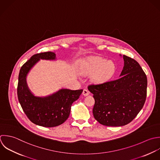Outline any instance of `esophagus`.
<instances>
[{
    "label": "esophagus",
    "mask_w": 160,
    "mask_h": 160,
    "mask_svg": "<svg viewBox=\"0 0 160 160\" xmlns=\"http://www.w3.org/2000/svg\"><path fill=\"white\" fill-rule=\"evenodd\" d=\"M89 93H90V92H89V91H88V90L84 89V90H83V92H82L83 95H84V96H87V95H89Z\"/></svg>",
    "instance_id": "esophagus-1"
}]
</instances>
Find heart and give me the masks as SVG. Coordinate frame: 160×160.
Instances as JSON below:
<instances>
[{"label":"heart","mask_w":160,"mask_h":160,"mask_svg":"<svg viewBox=\"0 0 160 160\" xmlns=\"http://www.w3.org/2000/svg\"><path fill=\"white\" fill-rule=\"evenodd\" d=\"M85 74H93V80L98 83L107 82L111 79L117 71L115 63L101 57H90L85 60L82 68Z\"/></svg>","instance_id":"1"}]
</instances>
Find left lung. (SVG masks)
Segmentation results:
<instances>
[{"label": "left lung", "instance_id": "obj_1", "mask_svg": "<svg viewBox=\"0 0 160 160\" xmlns=\"http://www.w3.org/2000/svg\"><path fill=\"white\" fill-rule=\"evenodd\" d=\"M124 67L118 79L91 84L93 114L100 124L121 127L130 123L142 109L147 98V77L140 64L123 55Z\"/></svg>", "mask_w": 160, "mask_h": 160}]
</instances>
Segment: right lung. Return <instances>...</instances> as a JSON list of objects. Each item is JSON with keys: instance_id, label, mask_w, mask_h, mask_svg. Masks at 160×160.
<instances>
[{"instance_id": "add662e5", "label": "right lung", "mask_w": 160, "mask_h": 160, "mask_svg": "<svg viewBox=\"0 0 160 160\" xmlns=\"http://www.w3.org/2000/svg\"><path fill=\"white\" fill-rule=\"evenodd\" d=\"M40 58L53 60L55 58V54L52 52L35 54L21 67L17 89V97L23 111L32 123L44 127H54L67 120L72 104L79 98L83 90L62 89L44 98L33 96L27 87L25 77Z\"/></svg>"}]
</instances>
